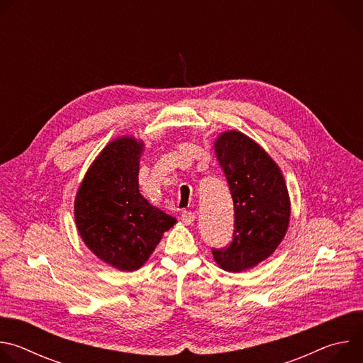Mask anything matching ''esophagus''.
Listing matches in <instances>:
<instances>
[{"mask_svg": "<svg viewBox=\"0 0 363 363\" xmlns=\"http://www.w3.org/2000/svg\"><path fill=\"white\" fill-rule=\"evenodd\" d=\"M181 220H182L184 224L189 225V224H192L195 221V214L191 213V211H184L182 216H181Z\"/></svg>", "mask_w": 363, "mask_h": 363, "instance_id": "obj_1", "label": "esophagus"}]
</instances>
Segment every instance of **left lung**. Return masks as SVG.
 <instances>
[{
    "label": "left lung",
    "mask_w": 363,
    "mask_h": 363,
    "mask_svg": "<svg viewBox=\"0 0 363 363\" xmlns=\"http://www.w3.org/2000/svg\"><path fill=\"white\" fill-rule=\"evenodd\" d=\"M234 202V238L223 250H213L225 272L252 269L283 241L291 203L281 169L255 140L238 130L220 133L214 143Z\"/></svg>",
    "instance_id": "obj_1"
}]
</instances>
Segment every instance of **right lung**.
<instances>
[{"instance_id":"obj_1","label":"right lung","mask_w":363,"mask_h":363,"mask_svg":"<svg viewBox=\"0 0 363 363\" xmlns=\"http://www.w3.org/2000/svg\"><path fill=\"white\" fill-rule=\"evenodd\" d=\"M145 142L119 136L89 167L74 198V221L86 247L116 270L140 269L177 218L139 192Z\"/></svg>"}]
</instances>
